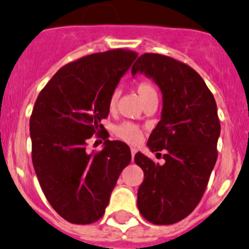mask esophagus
<instances>
[{"instance_id": "obj_1", "label": "esophagus", "mask_w": 249, "mask_h": 249, "mask_svg": "<svg viewBox=\"0 0 249 249\" xmlns=\"http://www.w3.org/2000/svg\"><path fill=\"white\" fill-rule=\"evenodd\" d=\"M130 152H132V160H134V156H135V153H137V150H135V148H130Z\"/></svg>"}]
</instances>
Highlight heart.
Instances as JSON below:
<instances>
[{
    "label": "heart",
    "mask_w": 249,
    "mask_h": 249,
    "mask_svg": "<svg viewBox=\"0 0 249 249\" xmlns=\"http://www.w3.org/2000/svg\"><path fill=\"white\" fill-rule=\"evenodd\" d=\"M135 89H137V93L139 94L140 99L142 101V103L145 106L152 103V102L158 101V92L157 89H156L155 85L152 83L147 80H142L135 85ZM120 92L119 89H115V91L111 92L109 98V103H107V107H109L110 111L116 107L117 101H119ZM114 134L115 137H117L119 139L124 140V142L128 143H138L142 140V128L138 124H133V122H121V124H116L114 127Z\"/></svg>",
    "instance_id": "1"
}]
</instances>
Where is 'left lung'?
<instances>
[{
	"label": "left lung",
	"mask_w": 249,
	"mask_h": 249,
	"mask_svg": "<svg viewBox=\"0 0 249 249\" xmlns=\"http://www.w3.org/2000/svg\"><path fill=\"white\" fill-rule=\"evenodd\" d=\"M138 71L152 78L163 93L162 119L147 145L152 152L165 151L160 165L142 153L135 155L143 171L138 209L153 224H174L200 202L216 164L217 104L201 76L175 58L146 53L133 65L132 73Z\"/></svg>",
	"instance_id": "1"
}]
</instances>
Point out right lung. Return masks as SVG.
Segmentation results:
<instances>
[{
    "instance_id": "add662e5",
    "label": "right lung",
    "mask_w": 249,
    "mask_h": 249,
    "mask_svg": "<svg viewBox=\"0 0 249 249\" xmlns=\"http://www.w3.org/2000/svg\"><path fill=\"white\" fill-rule=\"evenodd\" d=\"M137 57L127 49L86 55L58 69L38 94L30 119L33 168L49 204L69 223L91 224L103 217L132 160L127 143L107 140L101 120ZM92 135L106 140L105 148L87 154Z\"/></svg>"
}]
</instances>
